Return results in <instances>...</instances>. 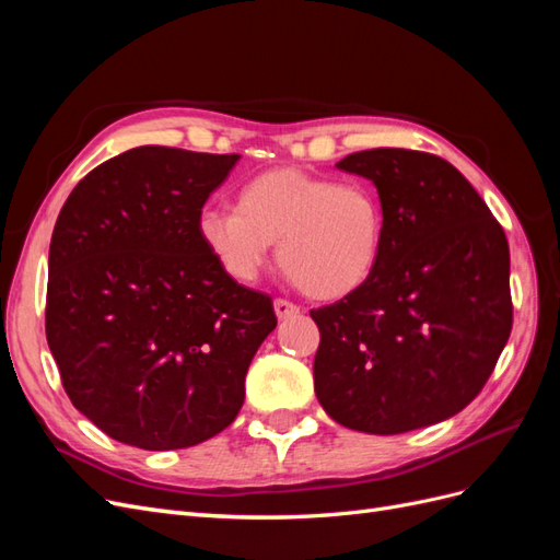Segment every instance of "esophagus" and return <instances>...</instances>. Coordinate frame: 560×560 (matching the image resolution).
<instances>
[{"instance_id":"34e87169","label":"esophagus","mask_w":560,"mask_h":560,"mask_svg":"<svg viewBox=\"0 0 560 560\" xmlns=\"http://www.w3.org/2000/svg\"><path fill=\"white\" fill-rule=\"evenodd\" d=\"M273 311H276L278 319H287V317H294L299 313V306H296V303H292V301H287V299H276L273 301Z\"/></svg>"}]
</instances>
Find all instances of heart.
Masks as SVG:
<instances>
[{
    "label": "heart",
    "instance_id": "b5f03b06",
    "mask_svg": "<svg viewBox=\"0 0 560 560\" xmlns=\"http://www.w3.org/2000/svg\"><path fill=\"white\" fill-rule=\"evenodd\" d=\"M198 235L241 284L259 280L278 243L280 268L299 290L331 301L358 292L376 273L385 214L362 182L273 167L241 186L235 208L202 210Z\"/></svg>",
    "mask_w": 560,
    "mask_h": 560
}]
</instances>
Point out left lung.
I'll return each instance as SVG.
<instances>
[{
  "instance_id": "8db88e82",
  "label": "left lung",
  "mask_w": 560,
  "mask_h": 560,
  "mask_svg": "<svg viewBox=\"0 0 560 560\" xmlns=\"http://www.w3.org/2000/svg\"><path fill=\"white\" fill-rule=\"evenodd\" d=\"M336 167L374 182L385 238L376 273L358 292L311 311L315 395L358 432L434 425L481 393L510 338V245L444 159L381 147Z\"/></svg>"
}]
</instances>
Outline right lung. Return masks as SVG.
Wrapping results in <instances>:
<instances>
[{
  "mask_svg": "<svg viewBox=\"0 0 560 560\" xmlns=\"http://www.w3.org/2000/svg\"><path fill=\"white\" fill-rule=\"evenodd\" d=\"M238 159L130 149L83 177L58 214L48 348L67 397L116 442L189 448L241 411L249 362L278 317L198 235L202 206Z\"/></svg>",
  "mask_w": 560,
  "mask_h": 560,
  "instance_id": "add662e5",
  "label": "right lung"
}]
</instances>
